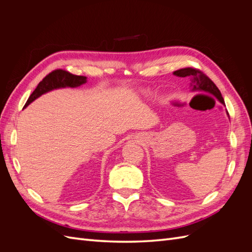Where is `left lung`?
I'll use <instances>...</instances> for the list:
<instances>
[{
    "mask_svg": "<svg viewBox=\"0 0 252 252\" xmlns=\"http://www.w3.org/2000/svg\"><path fill=\"white\" fill-rule=\"evenodd\" d=\"M173 73L181 78L190 77L192 79V82L194 83L193 89L200 90V91H206V93L211 94L215 95L220 103L225 104L224 98L222 94H220V91L219 90L216 84L213 83L207 75L200 69H196V68H192V67H186V68H182V69H179V70H175Z\"/></svg>",
    "mask_w": 252,
    "mask_h": 252,
    "instance_id": "8db88e82",
    "label": "left lung"
}]
</instances>
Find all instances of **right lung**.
Segmentation results:
<instances>
[{
    "mask_svg": "<svg viewBox=\"0 0 252 252\" xmlns=\"http://www.w3.org/2000/svg\"><path fill=\"white\" fill-rule=\"evenodd\" d=\"M86 79L87 78L83 77V75H75L64 69L53 70L39 83V85L36 86L33 93L30 94L24 108L34 101L36 97H39L49 90L61 87H78L81 86L82 84L86 83Z\"/></svg>",
    "mask_w": 252,
    "mask_h": 252,
    "instance_id": "right-lung-1",
    "label": "right lung"
}]
</instances>
